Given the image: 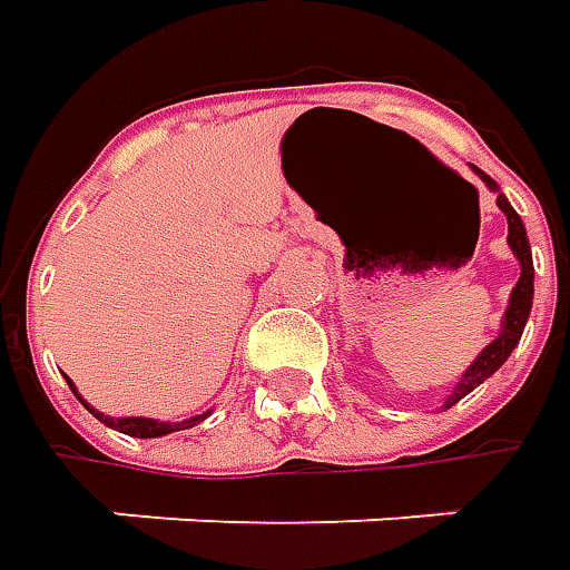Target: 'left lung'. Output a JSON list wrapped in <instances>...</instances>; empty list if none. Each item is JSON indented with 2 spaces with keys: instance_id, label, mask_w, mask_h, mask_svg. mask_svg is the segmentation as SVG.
I'll return each mask as SVG.
<instances>
[{
  "instance_id": "8db88e82",
  "label": "left lung",
  "mask_w": 570,
  "mask_h": 570,
  "mask_svg": "<svg viewBox=\"0 0 570 570\" xmlns=\"http://www.w3.org/2000/svg\"><path fill=\"white\" fill-rule=\"evenodd\" d=\"M472 170H475V174L482 177V184L498 196V208H501L504 218H508V247L514 250L517 263H520V278H517L514 292H511L508 311H504V317H501V333H498V336L475 355V362L463 371V377L456 381V386L450 390V396L444 400V409H450L453 403H460L466 393H472L482 381H489L494 371L511 358V352H514L517 342L523 336V326H527V320H530V307H533V253H530L527 228H523L520 215H517L514 206L504 199V193H501V187L494 184L492 177H489L485 170H479V167H472Z\"/></svg>"
}]
</instances>
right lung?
Masks as SVG:
<instances>
[{"mask_svg": "<svg viewBox=\"0 0 570 570\" xmlns=\"http://www.w3.org/2000/svg\"><path fill=\"white\" fill-rule=\"evenodd\" d=\"M69 386H72V393H76V400L98 422H104L107 428H114V431H122V434H129V438H165V434H174V431H184V428H193L199 425V422H206L208 415H212V409L208 412H203V415H189V419H184V422H158V419H110V415H104V412H98V409H91V405L81 400V393L76 390V383L69 381Z\"/></svg>", "mask_w": 570, "mask_h": 570, "instance_id": "obj_1", "label": "right lung"}]
</instances>
